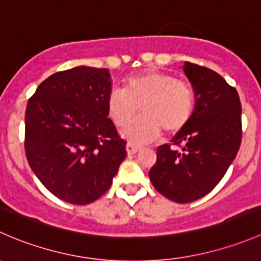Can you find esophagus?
Here are the masks:
<instances>
[{"instance_id":"esophagus-1","label":"esophagus","mask_w":261,"mask_h":261,"mask_svg":"<svg viewBox=\"0 0 261 261\" xmlns=\"http://www.w3.org/2000/svg\"><path fill=\"white\" fill-rule=\"evenodd\" d=\"M126 150H127L128 154L133 155V154H136V152L140 150V147L134 145V144H131V143H127V145H126Z\"/></svg>"}]
</instances>
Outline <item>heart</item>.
<instances>
[{"instance_id": "b5f03b06", "label": "heart", "mask_w": 261, "mask_h": 261, "mask_svg": "<svg viewBox=\"0 0 261 261\" xmlns=\"http://www.w3.org/2000/svg\"><path fill=\"white\" fill-rule=\"evenodd\" d=\"M194 91L189 83L172 74L147 70L130 75L122 89H112L107 97V112L115 125L123 127L138 112L143 116L131 122L122 135L136 145L150 143L165 134L178 133L191 120L194 110Z\"/></svg>"}]
</instances>
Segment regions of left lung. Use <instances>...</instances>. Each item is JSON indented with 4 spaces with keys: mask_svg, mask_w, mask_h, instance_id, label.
<instances>
[{
    "mask_svg": "<svg viewBox=\"0 0 261 261\" xmlns=\"http://www.w3.org/2000/svg\"><path fill=\"white\" fill-rule=\"evenodd\" d=\"M196 105L191 120L168 144L158 147L149 172L154 188L177 203H188L212 191L236 154L243 138L238 91L218 73L186 62Z\"/></svg>",
    "mask_w": 261,
    "mask_h": 261,
    "instance_id": "obj_1",
    "label": "left lung"
}]
</instances>
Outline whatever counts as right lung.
<instances>
[{
	"label": "right lung",
	"mask_w": 261,
	"mask_h": 261,
	"mask_svg": "<svg viewBox=\"0 0 261 261\" xmlns=\"http://www.w3.org/2000/svg\"><path fill=\"white\" fill-rule=\"evenodd\" d=\"M106 68L54 73L36 88L25 114V151L43 186L62 201L88 204L111 187L126 141L109 118Z\"/></svg>",
	"instance_id": "1"
}]
</instances>
